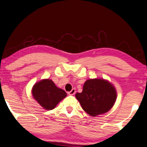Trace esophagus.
Returning <instances> with one entry per match:
<instances>
[{
  "mask_svg": "<svg viewBox=\"0 0 147 147\" xmlns=\"http://www.w3.org/2000/svg\"><path fill=\"white\" fill-rule=\"evenodd\" d=\"M75 92H76L75 89H72L70 92H68V94H69V95H74V94H75Z\"/></svg>",
  "mask_w": 147,
  "mask_h": 147,
  "instance_id": "obj_1",
  "label": "esophagus"
}]
</instances>
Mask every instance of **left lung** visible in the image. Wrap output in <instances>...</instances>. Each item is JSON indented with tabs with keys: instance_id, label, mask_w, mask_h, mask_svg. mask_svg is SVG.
<instances>
[{
	"instance_id": "left-lung-1",
	"label": "left lung",
	"mask_w": 147,
	"mask_h": 147,
	"mask_svg": "<svg viewBox=\"0 0 147 147\" xmlns=\"http://www.w3.org/2000/svg\"><path fill=\"white\" fill-rule=\"evenodd\" d=\"M76 98L81 107L92 117L109 111L116 101L117 92L113 85L104 79H88L83 85L81 93Z\"/></svg>"
}]
</instances>
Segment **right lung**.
Segmentation results:
<instances>
[{
  "instance_id": "obj_1",
  "label": "right lung",
  "mask_w": 147,
  "mask_h": 147,
  "mask_svg": "<svg viewBox=\"0 0 147 147\" xmlns=\"http://www.w3.org/2000/svg\"><path fill=\"white\" fill-rule=\"evenodd\" d=\"M32 96L45 109L52 110L67 96L66 92L58 88L50 79H43L32 87Z\"/></svg>"
}]
</instances>
